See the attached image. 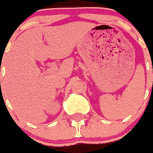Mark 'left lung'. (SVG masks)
Here are the masks:
<instances>
[{"label":"left lung","mask_w":153,"mask_h":153,"mask_svg":"<svg viewBox=\"0 0 153 153\" xmlns=\"http://www.w3.org/2000/svg\"><path fill=\"white\" fill-rule=\"evenodd\" d=\"M152 71H153V64H152Z\"/></svg>","instance_id":"obj_1"}]
</instances>
